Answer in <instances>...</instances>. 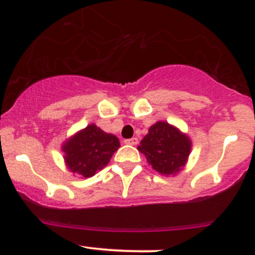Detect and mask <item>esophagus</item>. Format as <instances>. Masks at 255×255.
<instances>
[{"mask_svg": "<svg viewBox=\"0 0 255 255\" xmlns=\"http://www.w3.org/2000/svg\"><path fill=\"white\" fill-rule=\"evenodd\" d=\"M125 143L126 144H130V145H135V144H138V138H135V137L129 138V139H126Z\"/></svg>", "mask_w": 255, "mask_h": 255, "instance_id": "34e87169", "label": "esophagus"}]
</instances>
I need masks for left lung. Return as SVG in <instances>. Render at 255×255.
<instances>
[{
  "instance_id": "8db88e82",
  "label": "left lung",
  "mask_w": 255,
  "mask_h": 255,
  "mask_svg": "<svg viewBox=\"0 0 255 255\" xmlns=\"http://www.w3.org/2000/svg\"><path fill=\"white\" fill-rule=\"evenodd\" d=\"M190 149L189 138L166 122L151 126L138 146L151 168L164 175L176 174L185 165Z\"/></svg>"
}]
</instances>
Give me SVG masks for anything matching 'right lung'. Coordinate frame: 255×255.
Listing matches in <instances>:
<instances>
[{
    "instance_id": "right-lung-1",
    "label": "right lung",
    "mask_w": 255,
    "mask_h": 255,
    "mask_svg": "<svg viewBox=\"0 0 255 255\" xmlns=\"http://www.w3.org/2000/svg\"><path fill=\"white\" fill-rule=\"evenodd\" d=\"M118 148L120 140L116 135L90 125L64 144L63 150L69 169L74 174L90 177L109 164Z\"/></svg>"
}]
</instances>
